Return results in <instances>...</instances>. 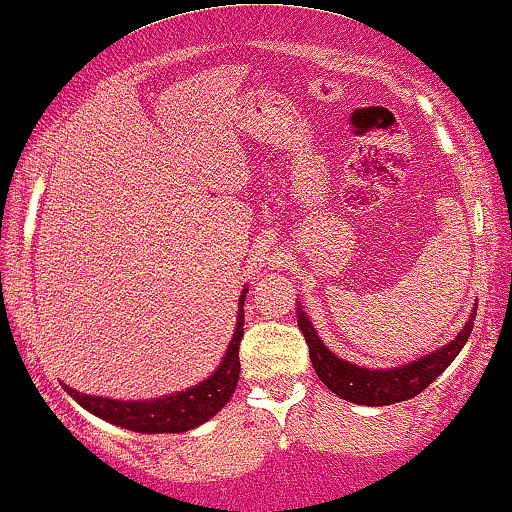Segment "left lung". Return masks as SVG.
Here are the masks:
<instances>
[{"label":"left lung","instance_id":"1","mask_svg":"<svg viewBox=\"0 0 512 512\" xmlns=\"http://www.w3.org/2000/svg\"><path fill=\"white\" fill-rule=\"evenodd\" d=\"M473 318L476 316L471 314L464 330L459 332L453 342L439 348V351H434L432 355H425V358L413 360L409 365L395 369H365L351 365L346 360H339L335 353L328 351L321 339H318L314 325L309 323L305 311L298 309V325L307 339L309 358L318 379L328 385L335 395L348 399L353 404L365 406L406 402V399L420 395L436 376L443 374V369L457 358V353L462 351V346L466 344V339H469L473 330Z\"/></svg>","mask_w":512,"mask_h":512}]
</instances>
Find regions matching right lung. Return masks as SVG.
<instances>
[{
	"label": "right lung",
	"mask_w": 512,
	"mask_h": 512,
	"mask_svg": "<svg viewBox=\"0 0 512 512\" xmlns=\"http://www.w3.org/2000/svg\"><path fill=\"white\" fill-rule=\"evenodd\" d=\"M247 293V291H244ZM244 295L240 298L238 328L233 332L228 351L217 372L210 379L198 383L177 395H168L152 402H117V399L80 395L78 390L64 385V390L94 416L113 422L117 427L131 429L140 434H180L189 432L205 420H210L219 409H224L228 399L238 388L240 379V342L244 335Z\"/></svg>",
	"instance_id": "obj_1"
}]
</instances>
